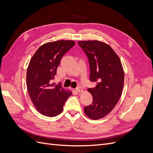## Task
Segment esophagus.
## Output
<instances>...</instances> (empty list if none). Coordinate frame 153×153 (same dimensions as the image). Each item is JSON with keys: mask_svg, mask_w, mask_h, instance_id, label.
Returning a JSON list of instances; mask_svg holds the SVG:
<instances>
[{"mask_svg": "<svg viewBox=\"0 0 153 153\" xmlns=\"http://www.w3.org/2000/svg\"><path fill=\"white\" fill-rule=\"evenodd\" d=\"M76 91L78 92H81L83 91V89H82V88L81 87H77L76 88Z\"/></svg>", "mask_w": 153, "mask_h": 153, "instance_id": "esophagus-1", "label": "esophagus"}]
</instances>
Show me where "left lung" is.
<instances>
[{
  "label": "left lung",
  "mask_w": 153,
  "mask_h": 153,
  "mask_svg": "<svg viewBox=\"0 0 153 153\" xmlns=\"http://www.w3.org/2000/svg\"><path fill=\"white\" fill-rule=\"evenodd\" d=\"M89 60L90 81L95 87L89 88L93 101L84 108L92 119L103 118L112 111L122 94L124 74L120 59L110 46L99 41H78Z\"/></svg>",
  "instance_id": "left-lung-1"
}]
</instances>
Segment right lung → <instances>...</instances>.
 I'll return each instance as SVG.
<instances>
[{
    "mask_svg": "<svg viewBox=\"0 0 153 153\" xmlns=\"http://www.w3.org/2000/svg\"><path fill=\"white\" fill-rule=\"evenodd\" d=\"M75 42L61 40L45 43L37 50L27 71V86L30 98L38 112L47 117L61 114L72 93L62 86L53 85V80L61 60Z\"/></svg>",
    "mask_w": 153,
    "mask_h": 153,
    "instance_id": "right-lung-1",
    "label": "right lung"
}]
</instances>
